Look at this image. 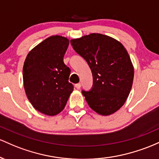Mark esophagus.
Segmentation results:
<instances>
[{
    "label": "esophagus",
    "instance_id": "34e87169",
    "mask_svg": "<svg viewBox=\"0 0 159 159\" xmlns=\"http://www.w3.org/2000/svg\"><path fill=\"white\" fill-rule=\"evenodd\" d=\"M75 87H76V89H80V88H81V83H77V84L75 85Z\"/></svg>",
    "mask_w": 159,
    "mask_h": 159
}]
</instances>
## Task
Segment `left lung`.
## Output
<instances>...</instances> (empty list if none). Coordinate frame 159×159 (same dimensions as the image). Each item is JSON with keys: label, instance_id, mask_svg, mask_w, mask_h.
I'll list each match as a JSON object with an SVG mask.
<instances>
[{"label": "left lung", "instance_id": "left-lung-1", "mask_svg": "<svg viewBox=\"0 0 159 159\" xmlns=\"http://www.w3.org/2000/svg\"><path fill=\"white\" fill-rule=\"evenodd\" d=\"M70 43L92 72V89L82 92L89 106L100 115L116 113L133 84L134 66L125 48L113 37L95 33L73 39Z\"/></svg>", "mask_w": 159, "mask_h": 159}]
</instances>
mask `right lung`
Listing matches in <instances>:
<instances>
[{
    "mask_svg": "<svg viewBox=\"0 0 159 159\" xmlns=\"http://www.w3.org/2000/svg\"><path fill=\"white\" fill-rule=\"evenodd\" d=\"M67 37L51 36L28 52L23 66V84L28 99L37 111L56 116L65 108L74 85L64 63Z\"/></svg>",
    "mask_w": 159,
    "mask_h": 159,
    "instance_id": "obj_1",
    "label": "right lung"
}]
</instances>
